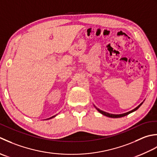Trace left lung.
Wrapping results in <instances>:
<instances>
[{"mask_svg": "<svg viewBox=\"0 0 157 157\" xmlns=\"http://www.w3.org/2000/svg\"><path fill=\"white\" fill-rule=\"evenodd\" d=\"M142 103H143V102H142ZM142 103L138 105V106L136 107V108H134L133 110H131V111H129V112H128V113H124V114H110V113H105V112H104V111H102V110H100V109H98V108H97L96 107H95V108H97V110H98L99 112H100V113L101 114L105 115V116L108 117H110V118H120V117H124V116H127V115H128L129 114L133 113V112H134V111H136V110L138 109V108L140 107V105H141L142 104Z\"/></svg>", "mask_w": 157, "mask_h": 157, "instance_id": "left-lung-1", "label": "left lung"}]
</instances>
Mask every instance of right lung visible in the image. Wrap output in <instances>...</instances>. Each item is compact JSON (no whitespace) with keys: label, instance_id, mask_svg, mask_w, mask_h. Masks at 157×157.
Returning <instances> with one entry per match:
<instances>
[{"label":"right lung","instance_id":"obj_1","mask_svg":"<svg viewBox=\"0 0 157 157\" xmlns=\"http://www.w3.org/2000/svg\"><path fill=\"white\" fill-rule=\"evenodd\" d=\"M56 117V115H55V116H53V117H51V118H49V119H52V118H53V117Z\"/></svg>","mask_w":157,"mask_h":157}]
</instances>
